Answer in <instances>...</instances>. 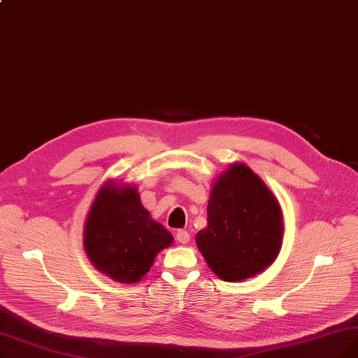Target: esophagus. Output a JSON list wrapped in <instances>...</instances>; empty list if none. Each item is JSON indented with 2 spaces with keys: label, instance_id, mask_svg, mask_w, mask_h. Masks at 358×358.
I'll list each match as a JSON object with an SVG mask.
<instances>
[{
  "label": "esophagus",
  "instance_id": "esophagus-1",
  "mask_svg": "<svg viewBox=\"0 0 358 358\" xmlns=\"http://www.w3.org/2000/svg\"><path fill=\"white\" fill-rule=\"evenodd\" d=\"M177 241L180 242V243H182V245H185V243H189L190 242V234L187 232V231H184V229H180L178 232H177Z\"/></svg>",
  "mask_w": 358,
  "mask_h": 358
}]
</instances>
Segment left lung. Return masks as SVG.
<instances>
[{
	"label": "left lung",
	"instance_id": "obj_1",
	"mask_svg": "<svg viewBox=\"0 0 358 358\" xmlns=\"http://www.w3.org/2000/svg\"><path fill=\"white\" fill-rule=\"evenodd\" d=\"M285 236L280 203L252 169L234 162L215 180L208 227L196 235L210 270L224 281H242L267 270Z\"/></svg>",
	"mask_w": 358,
	"mask_h": 358
}]
</instances>
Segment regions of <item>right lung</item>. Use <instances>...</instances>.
Segmentation results:
<instances>
[{
  "mask_svg": "<svg viewBox=\"0 0 358 358\" xmlns=\"http://www.w3.org/2000/svg\"><path fill=\"white\" fill-rule=\"evenodd\" d=\"M173 242L142 206L136 185L110 180L100 187L84 223V250L100 273L122 285L139 283Z\"/></svg>",
  "mask_w": 358,
  "mask_h": 358,
  "instance_id": "obj_1",
  "label": "right lung"
}]
</instances>
